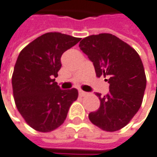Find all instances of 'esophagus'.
<instances>
[{
  "instance_id": "esophagus-1",
  "label": "esophagus",
  "mask_w": 157,
  "mask_h": 157,
  "mask_svg": "<svg viewBox=\"0 0 157 157\" xmlns=\"http://www.w3.org/2000/svg\"><path fill=\"white\" fill-rule=\"evenodd\" d=\"M79 95H80L81 97H84V96L88 95V93L87 92H85V91H83V90H79Z\"/></svg>"
}]
</instances>
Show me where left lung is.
<instances>
[{
	"mask_svg": "<svg viewBox=\"0 0 157 157\" xmlns=\"http://www.w3.org/2000/svg\"><path fill=\"white\" fill-rule=\"evenodd\" d=\"M79 47L93 62L97 77H107L109 83L106 95L96 93L100 106L89 114V119L103 131H119L142 104L147 78L141 59L132 47L111 33L87 36Z\"/></svg>",
	"mask_w": 157,
	"mask_h": 157,
	"instance_id": "left-lung-1",
	"label": "left lung"
}]
</instances>
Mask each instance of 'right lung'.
Returning <instances> with one entry per match:
<instances>
[{
	"label": "right lung",
	"mask_w": 157,
	"mask_h": 157,
	"mask_svg": "<svg viewBox=\"0 0 157 157\" xmlns=\"http://www.w3.org/2000/svg\"><path fill=\"white\" fill-rule=\"evenodd\" d=\"M81 38L61 33H44L20 51L12 74L16 106L25 123L40 132L62 124L78 98L76 89L63 90L55 82L62 54Z\"/></svg>",
	"instance_id": "1"
}]
</instances>
